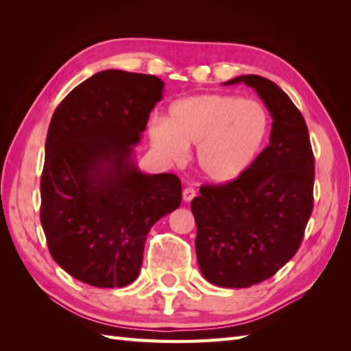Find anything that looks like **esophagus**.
<instances>
[{
	"mask_svg": "<svg viewBox=\"0 0 351 351\" xmlns=\"http://www.w3.org/2000/svg\"><path fill=\"white\" fill-rule=\"evenodd\" d=\"M196 196V191H195V189L193 187H187V189H184V191H182V199L185 200V202H190V200Z\"/></svg>",
	"mask_w": 351,
	"mask_h": 351,
	"instance_id": "obj_1",
	"label": "esophagus"
}]
</instances>
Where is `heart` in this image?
Wrapping results in <instances>:
<instances>
[{"instance_id":"heart-1","label":"heart","mask_w":351,"mask_h":351,"mask_svg":"<svg viewBox=\"0 0 351 351\" xmlns=\"http://www.w3.org/2000/svg\"><path fill=\"white\" fill-rule=\"evenodd\" d=\"M270 116L263 104L234 95H196L171 104L166 121L149 126V137L169 161L185 158L196 145V166L205 180H238L263 149Z\"/></svg>"}]
</instances>
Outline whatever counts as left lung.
<instances>
[{"mask_svg": "<svg viewBox=\"0 0 351 351\" xmlns=\"http://www.w3.org/2000/svg\"><path fill=\"white\" fill-rule=\"evenodd\" d=\"M255 88L273 119L270 145L238 180L204 185L193 199L197 264L221 288L271 278L299 250L314 206V154L308 126L273 81L241 75L225 86Z\"/></svg>", "mask_w": 351, "mask_h": 351, "instance_id": "8db88e82", "label": "left lung"}]
</instances>
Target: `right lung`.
Instances as JSON below:
<instances>
[{"instance_id": "obj_1", "label": "right lung", "mask_w": 351, "mask_h": 351, "mask_svg": "<svg viewBox=\"0 0 351 351\" xmlns=\"http://www.w3.org/2000/svg\"><path fill=\"white\" fill-rule=\"evenodd\" d=\"M162 88L158 77L102 71L52 114L40 180L42 228L56 263L92 287L136 280L149 230L181 205L180 178L143 173L134 161Z\"/></svg>"}]
</instances>
